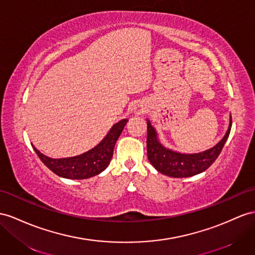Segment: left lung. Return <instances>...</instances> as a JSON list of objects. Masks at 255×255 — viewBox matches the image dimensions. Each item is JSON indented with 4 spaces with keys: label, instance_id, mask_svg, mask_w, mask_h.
Returning <instances> with one entry per match:
<instances>
[{
    "label": "left lung",
    "instance_id": "obj_1",
    "mask_svg": "<svg viewBox=\"0 0 255 255\" xmlns=\"http://www.w3.org/2000/svg\"><path fill=\"white\" fill-rule=\"evenodd\" d=\"M232 128V116L227 131L217 145L197 154H181L161 145L157 139V132L147 121V158L158 172L172 178L193 177L207 170L219 157Z\"/></svg>",
    "mask_w": 255,
    "mask_h": 255
}]
</instances>
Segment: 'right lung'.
Listing matches in <instances>:
<instances>
[{
    "instance_id": "1",
    "label": "right lung",
    "mask_w": 255,
    "mask_h": 255,
    "mask_svg": "<svg viewBox=\"0 0 255 255\" xmlns=\"http://www.w3.org/2000/svg\"><path fill=\"white\" fill-rule=\"evenodd\" d=\"M127 122L128 120H123L115 124L99 144L89 149L88 152L74 156V157L50 158L42 154L33 145L32 146L44 165L59 177L73 180L88 179L101 173L109 166L113 157L115 143Z\"/></svg>"
}]
</instances>
